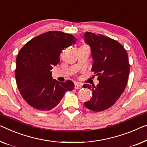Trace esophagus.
I'll list each match as a JSON object with an SVG mask.
<instances>
[{"mask_svg":"<svg viewBox=\"0 0 147 147\" xmlns=\"http://www.w3.org/2000/svg\"><path fill=\"white\" fill-rule=\"evenodd\" d=\"M81 88H82V85L80 84L79 83H75V84H74V88L76 90H78L80 89Z\"/></svg>","mask_w":147,"mask_h":147,"instance_id":"34e87169","label":"esophagus"}]
</instances>
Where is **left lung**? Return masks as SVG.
Returning a JSON list of instances; mask_svg holds the SVG:
<instances>
[{"label": "left lung", "instance_id": "8db88e82", "mask_svg": "<svg viewBox=\"0 0 147 147\" xmlns=\"http://www.w3.org/2000/svg\"><path fill=\"white\" fill-rule=\"evenodd\" d=\"M84 38L91 49L92 71L99 80L96 86L83 85L92 90V97L84 106L92 111H102L112 106L125 88L130 70L128 55L121 44L108 37L86 32Z\"/></svg>", "mask_w": 147, "mask_h": 147}]
</instances>
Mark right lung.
Wrapping results in <instances>:
<instances>
[{
    "instance_id": "1",
    "label": "right lung",
    "mask_w": 147,
    "mask_h": 147,
    "mask_svg": "<svg viewBox=\"0 0 147 147\" xmlns=\"http://www.w3.org/2000/svg\"><path fill=\"white\" fill-rule=\"evenodd\" d=\"M73 35L50 31L32 39L20 50L15 76L25 101L34 109L49 111L59 104L65 94L74 89L71 80L53 79L51 70L59 62L64 49L76 43Z\"/></svg>"
}]
</instances>
